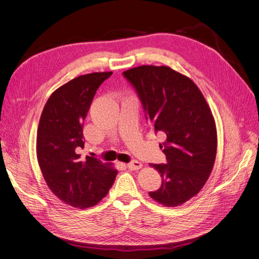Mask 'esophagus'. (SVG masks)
<instances>
[{
	"instance_id": "1",
	"label": "esophagus",
	"mask_w": 259,
	"mask_h": 259,
	"mask_svg": "<svg viewBox=\"0 0 259 259\" xmlns=\"http://www.w3.org/2000/svg\"><path fill=\"white\" fill-rule=\"evenodd\" d=\"M142 166H143L142 163L138 162V161H132L131 163L127 164V167H128L130 169H132V170L139 169V168H142Z\"/></svg>"
}]
</instances>
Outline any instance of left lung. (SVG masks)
Instances as JSON below:
<instances>
[{
  "mask_svg": "<svg viewBox=\"0 0 259 259\" xmlns=\"http://www.w3.org/2000/svg\"><path fill=\"white\" fill-rule=\"evenodd\" d=\"M142 101L166 164H151L162 177L149 195L164 206H178L198 194L213 169L217 151L214 116L204 96L189 77L166 66H140L123 72Z\"/></svg>",
  "mask_w": 259,
  "mask_h": 259,
  "instance_id": "left-lung-1",
  "label": "left lung"
}]
</instances>
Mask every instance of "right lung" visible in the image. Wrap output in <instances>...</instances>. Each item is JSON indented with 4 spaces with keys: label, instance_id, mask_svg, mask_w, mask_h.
Returning a JSON list of instances; mask_svg holds the SVG:
<instances>
[{
    "label": "right lung",
    "instance_id": "add662e5",
    "mask_svg": "<svg viewBox=\"0 0 259 259\" xmlns=\"http://www.w3.org/2000/svg\"><path fill=\"white\" fill-rule=\"evenodd\" d=\"M112 72L84 74L55 91L38 123L36 155L52 192L66 204L96 205L112 187L117 170L93 156L81 158L83 123L96 91Z\"/></svg>",
    "mask_w": 259,
    "mask_h": 259
}]
</instances>
